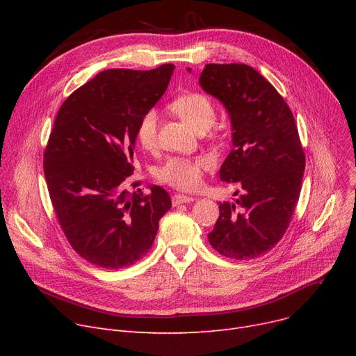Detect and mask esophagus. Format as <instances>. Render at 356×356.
<instances>
[{"mask_svg": "<svg viewBox=\"0 0 356 356\" xmlns=\"http://www.w3.org/2000/svg\"><path fill=\"white\" fill-rule=\"evenodd\" d=\"M193 200H195L193 196H186V195H180V193L172 196V202H173L175 207H176V204H180V203H191Z\"/></svg>", "mask_w": 356, "mask_h": 356, "instance_id": "34e87169", "label": "esophagus"}]
</instances>
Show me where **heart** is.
Masks as SVG:
<instances>
[{
	"instance_id": "heart-1",
	"label": "heart",
	"mask_w": 356,
	"mask_h": 356,
	"mask_svg": "<svg viewBox=\"0 0 356 356\" xmlns=\"http://www.w3.org/2000/svg\"><path fill=\"white\" fill-rule=\"evenodd\" d=\"M176 115L188 122L196 131L208 129L216 117V108L209 95L200 90H188L168 104ZM136 138L145 149H153L159 138V115L157 111L149 108L140 115L136 125ZM213 161L207 156L184 157L175 156L167 159L156 170V179L160 183L172 186L179 191L197 189L204 172H208Z\"/></svg>"
}]
</instances>
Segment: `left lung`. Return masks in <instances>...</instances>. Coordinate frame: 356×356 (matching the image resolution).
<instances>
[{"instance_id":"8db88e82","label":"left lung","mask_w":356,"mask_h":356,"mask_svg":"<svg viewBox=\"0 0 356 356\" xmlns=\"http://www.w3.org/2000/svg\"><path fill=\"white\" fill-rule=\"evenodd\" d=\"M199 83L229 112L234 147L219 176L239 193L235 203H219L208 239L223 257L251 259L284 236L300 197L306 156L297 124L284 98L248 65L209 63Z\"/></svg>"}]
</instances>
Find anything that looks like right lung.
<instances>
[{"label": "right lung", "instance_id": "add662e5", "mask_svg": "<svg viewBox=\"0 0 356 356\" xmlns=\"http://www.w3.org/2000/svg\"><path fill=\"white\" fill-rule=\"evenodd\" d=\"M173 69L104 70L56 115L43 154L47 191L69 244L90 264L118 270L137 263L172 208L163 188L144 193L129 176L137 121L161 98Z\"/></svg>", "mask_w": 356, "mask_h": 356}]
</instances>
